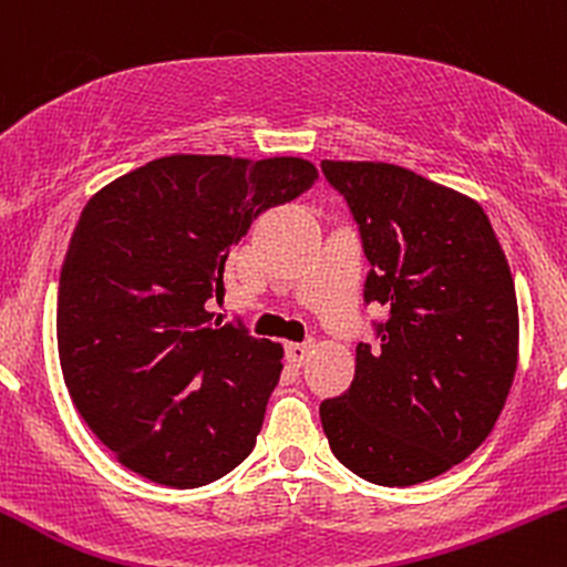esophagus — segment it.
Here are the masks:
<instances>
[{"mask_svg":"<svg viewBox=\"0 0 567 567\" xmlns=\"http://www.w3.org/2000/svg\"><path fill=\"white\" fill-rule=\"evenodd\" d=\"M315 351V343H288V360L292 365H303Z\"/></svg>","mask_w":567,"mask_h":567,"instance_id":"esophagus-1","label":"esophagus"}]
</instances>
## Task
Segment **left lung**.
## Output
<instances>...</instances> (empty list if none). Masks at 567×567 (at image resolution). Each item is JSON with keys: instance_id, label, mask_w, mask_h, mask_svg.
Instances as JSON below:
<instances>
[{"instance_id": "1", "label": "left lung", "mask_w": 567, "mask_h": 567, "mask_svg": "<svg viewBox=\"0 0 567 567\" xmlns=\"http://www.w3.org/2000/svg\"><path fill=\"white\" fill-rule=\"evenodd\" d=\"M360 224L365 301L389 309L379 347L324 400L330 451L375 485H415L483 445L519 357L517 292L480 202L389 162L322 159Z\"/></svg>"}]
</instances>
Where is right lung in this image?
<instances>
[{"label": "right lung", "instance_id": "1", "mask_svg": "<svg viewBox=\"0 0 567 567\" xmlns=\"http://www.w3.org/2000/svg\"><path fill=\"white\" fill-rule=\"evenodd\" d=\"M301 157L171 154L95 192L58 285V354L84 424L152 483L199 487L243 464L282 373V343L205 309L226 256L306 192Z\"/></svg>", "mask_w": 567, "mask_h": 567}]
</instances>
